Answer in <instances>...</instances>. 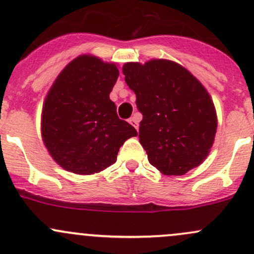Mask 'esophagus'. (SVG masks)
Instances as JSON below:
<instances>
[{"mask_svg": "<svg viewBox=\"0 0 254 254\" xmlns=\"http://www.w3.org/2000/svg\"><path fill=\"white\" fill-rule=\"evenodd\" d=\"M129 123H130V124H131V125H132V127H135V129H136V130H137V129H138V118H137V117H136V116H133V117H131V118H130V119H129Z\"/></svg>", "mask_w": 254, "mask_h": 254, "instance_id": "esophagus-1", "label": "esophagus"}]
</instances>
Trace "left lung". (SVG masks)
I'll use <instances>...</instances> for the list:
<instances>
[{"mask_svg": "<svg viewBox=\"0 0 254 254\" xmlns=\"http://www.w3.org/2000/svg\"><path fill=\"white\" fill-rule=\"evenodd\" d=\"M143 118L140 143L149 163L180 176L204 163L217 131V113L205 86L186 67L165 59L123 66Z\"/></svg>", "mask_w": 254, "mask_h": 254, "instance_id": "obj_1", "label": "left lung"}]
</instances>
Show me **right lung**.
I'll return each mask as SVG.
<instances>
[{
  "mask_svg": "<svg viewBox=\"0 0 254 254\" xmlns=\"http://www.w3.org/2000/svg\"><path fill=\"white\" fill-rule=\"evenodd\" d=\"M119 71L90 54L77 57L50 86L41 117V133L49 154L77 175L101 172L116 163L119 148L137 135L117 116L110 99Z\"/></svg>",
  "mask_w": 254,
  "mask_h": 254,
  "instance_id": "1",
  "label": "right lung"
}]
</instances>
